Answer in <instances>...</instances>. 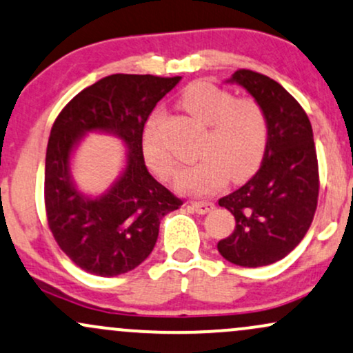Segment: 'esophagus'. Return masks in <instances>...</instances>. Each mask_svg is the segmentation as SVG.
Returning a JSON list of instances; mask_svg holds the SVG:
<instances>
[{
  "label": "esophagus",
  "instance_id": "obj_1",
  "mask_svg": "<svg viewBox=\"0 0 353 353\" xmlns=\"http://www.w3.org/2000/svg\"><path fill=\"white\" fill-rule=\"evenodd\" d=\"M192 208L196 211V213L206 214L214 208V205L211 201H192Z\"/></svg>",
  "mask_w": 353,
  "mask_h": 353
}]
</instances>
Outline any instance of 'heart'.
Wrapping results in <instances>:
<instances>
[{"mask_svg":"<svg viewBox=\"0 0 353 353\" xmlns=\"http://www.w3.org/2000/svg\"><path fill=\"white\" fill-rule=\"evenodd\" d=\"M181 107L206 125L198 155L192 167L178 173L180 192L205 196L225 185L226 178L244 180L259 167L268 145V120L258 102L234 99L226 89L200 81L181 92ZM163 114L152 112L142 132V153L155 175L167 180L176 163L163 143L160 123Z\"/></svg>","mask_w":353,"mask_h":353,"instance_id":"1","label":"heart"}]
</instances>
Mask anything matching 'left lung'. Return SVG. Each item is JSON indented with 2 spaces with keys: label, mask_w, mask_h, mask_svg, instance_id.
Here are the masks:
<instances>
[{
  "label": "left lung",
  "mask_w": 353,
  "mask_h": 353,
  "mask_svg": "<svg viewBox=\"0 0 353 353\" xmlns=\"http://www.w3.org/2000/svg\"><path fill=\"white\" fill-rule=\"evenodd\" d=\"M226 82L241 85L268 120V145L256 175L219 198L234 231L218 243L226 261L261 268L285 258L307 233L319 196V165L310 120L279 82L239 69Z\"/></svg>",
  "instance_id": "1"
}]
</instances>
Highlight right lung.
<instances>
[{
    "mask_svg": "<svg viewBox=\"0 0 353 353\" xmlns=\"http://www.w3.org/2000/svg\"><path fill=\"white\" fill-rule=\"evenodd\" d=\"M176 77L112 74L85 87L57 115L46 152L44 201L54 239L94 276L132 271L150 256L165 214L183 203L150 175L142 132ZM105 133L126 147L123 172L101 195L84 194L72 175L73 153L85 134Z\"/></svg>",
    "mask_w": 353,
    "mask_h": 353,
    "instance_id": "obj_1",
    "label": "right lung"
}]
</instances>
